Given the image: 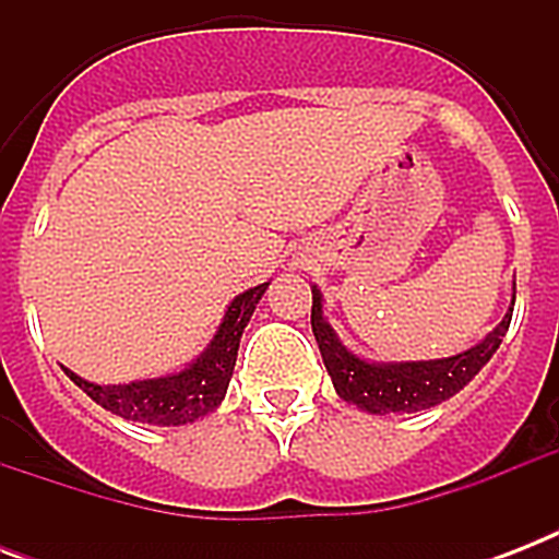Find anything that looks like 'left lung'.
<instances>
[{
	"instance_id": "1",
	"label": "left lung",
	"mask_w": 559,
	"mask_h": 559,
	"mask_svg": "<svg viewBox=\"0 0 559 559\" xmlns=\"http://www.w3.org/2000/svg\"><path fill=\"white\" fill-rule=\"evenodd\" d=\"M511 316L513 310H508V316L485 342H478L476 348L464 350L459 357L429 359V362H391V366H373L354 357L336 340L331 324L324 322L322 293L316 287L310 324H313V336L319 342L324 368L331 373L336 394L371 415H389V412H420L459 394L499 350L502 336L511 328Z\"/></svg>"
}]
</instances>
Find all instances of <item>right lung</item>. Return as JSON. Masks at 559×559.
<instances>
[{
	"label": "right lung",
	"instance_id": "obj_1",
	"mask_svg": "<svg viewBox=\"0 0 559 559\" xmlns=\"http://www.w3.org/2000/svg\"><path fill=\"white\" fill-rule=\"evenodd\" d=\"M270 284L246 289L243 296H237L226 310V319L219 324L217 336L209 345L197 362L186 371L170 373V377H156V380L127 382V385H95V382L81 380L78 373H69V380L90 394L98 406L127 420L153 426H182L193 424L197 417L209 415L211 408H217L231 380L237 362V348L243 336L246 322L252 319L254 305L261 301Z\"/></svg>",
	"mask_w": 559,
	"mask_h": 559
}]
</instances>
